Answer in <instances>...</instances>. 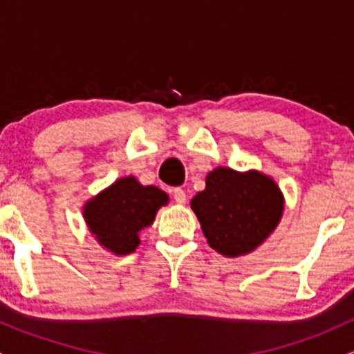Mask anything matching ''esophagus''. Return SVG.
<instances>
[{
  "label": "esophagus",
  "instance_id": "1",
  "mask_svg": "<svg viewBox=\"0 0 354 354\" xmlns=\"http://www.w3.org/2000/svg\"><path fill=\"white\" fill-rule=\"evenodd\" d=\"M173 198H174V201L180 203V205H185V203H186V193L181 188H174L173 189Z\"/></svg>",
  "mask_w": 354,
  "mask_h": 354
}]
</instances>
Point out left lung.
Masks as SVG:
<instances>
[{
    "label": "left lung",
    "instance_id": "8db88e82",
    "mask_svg": "<svg viewBox=\"0 0 354 354\" xmlns=\"http://www.w3.org/2000/svg\"><path fill=\"white\" fill-rule=\"evenodd\" d=\"M284 208L278 185L259 171L216 168L191 200L208 245L223 256L248 254L273 233Z\"/></svg>",
    "mask_w": 354,
    "mask_h": 354
}]
</instances>
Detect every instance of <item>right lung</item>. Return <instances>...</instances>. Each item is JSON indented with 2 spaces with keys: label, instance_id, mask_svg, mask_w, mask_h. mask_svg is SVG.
I'll return each instance as SVG.
<instances>
[{
  "label": "right lung",
  "instance_id": "obj_1",
  "mask_svg": "<svg viewBox=\"0 0 354 354\" xmlns=\"http://www.w3.org/2000/svg\"><path fill=\"white\" fill-rule=\"evenodd\" d=\"M168 200V194L156 186H143L135 176H126L91 198L83 216L101 246L124 256L136 250L140 231L151 225Z\"/></svg>",
  "mask_w": 354,
  "mask_h": 354
}]
</instances>
